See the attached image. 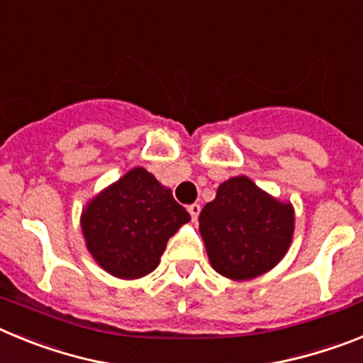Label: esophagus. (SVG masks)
I'll list each match as a JSON object with an SVG mask.
<instances>
[{"mask_svg":"<svg viewBox=\"0 0 363 363\" xmlns=\"http://www.w3.org/2000/svg\"><path fill=\"white\" fill-rule=\"evenodd\" d=\"M187 211H189V213H191L192 221H196V220H198V216H200L201 207H200V203H192V205H189Z\"/></svg>","mask_w":363,"mask_h":363,"instance_id":"obj_1","label":"esophagus"}]
</instances>
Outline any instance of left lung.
<instances>
[{
    "label": "left lung",
    "instance_id": "1",
    "mask_svg": "<svg viewBox=\"0 0 363 363\" xmlns=\"http://www.w3.org/2000/svg\"><path fill=\"white\" fill-rule=\"evenodd\" d=\"M198 221L214 271L230 280H251L285 256L293 240L294 211L238 176L218 187Z\"/></svg>",
    "mask_w": 363,
    "mask_h": 363
}]
</instances>
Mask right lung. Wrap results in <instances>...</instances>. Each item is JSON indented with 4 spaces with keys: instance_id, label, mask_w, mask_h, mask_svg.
<instances>
[{
    "instance_id": "add662e5",
    "label": "right lung",
    "mask_w": 363,
    "mask_h": 363,
    "mask_svg": "<svg viewBox=\"0 0 363 363\" xmlns=\"http://www.w3.org/2000/svg\"><path fill=\"white\" fill-rule=\"evenodd\" d=\"M189 220L172 192L136 167L86 205L82 229L96 262L133 280L158 267L169 238Z\"/></svg>"
}]
</instances>
